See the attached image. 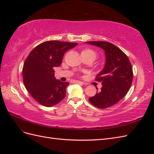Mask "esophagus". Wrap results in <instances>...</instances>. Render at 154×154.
I'll use <instances>...</instances> for the list:
<instances>
[{
  "label": "esophagus",
  "mask_w": 154,
  "mask_h": 154,
  "mask_svg": "<svg viewBox=\"0 0 154 154\" xmlns=\"http://www.w3.org/2000/svg\"><path fill=\"white\" fill-rule=\"evenodd\" d=\"M72 83H78V84H81V85H83L84 84V83L81 82V81H78V80H72L71 81Z\"/></svg>",
  "instance_id": "1"
}]
</instances>
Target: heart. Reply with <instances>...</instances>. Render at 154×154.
<instances>
[{"mask_svg":"<svg viewBox=\"0 0 154 154\" xmlns=\"http://www.w3.org/2000/svg\"><path fill=\"white\" fill-rule=\"evenodd\" d=\"M82 53H85V54H91L92 56H94V58H96V54L94 52V51H92L91 49H85V50H83Z\"/></svg>","mask_w":154,"mask_h":154,"instance_id":"1","label":"heart"}]
</instances>
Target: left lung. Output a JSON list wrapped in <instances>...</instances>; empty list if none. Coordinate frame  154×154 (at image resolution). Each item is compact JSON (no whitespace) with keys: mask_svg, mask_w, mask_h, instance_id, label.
I'll return each instance as SVG.
<instances>
[{"mask_svg":"<svg viewBox=\"0 0 154 154\" xmlns=\"http://www.w3.org/2000/svg\"><path fill=\"white\" fill-rule=\"evenodd\" d=\"M85 43L103 49L106 57L105 66L96 78L102 87L88 100L97 108H108L123 99L128 92L133 79L132 65L127 56L112 44L101 41Z\"/></svg>","mask_w":154,"mask_h":154,"instance_id":"obj_1","label":"left lung"}]
</instances>
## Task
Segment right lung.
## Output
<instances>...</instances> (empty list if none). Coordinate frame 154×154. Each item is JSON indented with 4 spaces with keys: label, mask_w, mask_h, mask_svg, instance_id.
Masks as SVG:
<instances>
[{
    "label": "right lung",
    "mask_w": 154,
    "mask_h": 154,
    "mask_svg": "<svg viewBox=\"0 0 154 154\" xmlns=\"http://www.w3.org/2000/svg\"><path fill=\"white\" fill-rule=\"evenodd\" d=\"M77 45L46 41L35 47L27 57L22 69L23 81L27 91L42 105L53 106L66 96L69 83L57 80L54 68L61 65L64 53Z\"/></svg>",
    "instance_id": "right-lung-1"
}]
</instances>
